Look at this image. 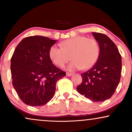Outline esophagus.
<instances>
[{
  "mask_svg": "<svg viewBox=\"0 0 132 132\" xmlns=\"http://www.w3.org/2000/svg\"><path fill=\"white\" fill-rule=\"evenodd\" d=\"M72 75V73H71V72H66V76H71Z\"/></svg>",
  "mask_w": 132,
  "mask_h": 132,
  "instance_id": "1",
  "label": "esophagus"
}]
</instances>
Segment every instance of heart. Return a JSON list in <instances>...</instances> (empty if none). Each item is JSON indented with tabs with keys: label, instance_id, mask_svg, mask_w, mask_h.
I'll return each instance as SVG.
<instances>
[{
	"label": "heart",
	"instance_id": "heart-1",
	"mask_svg": "<svg viewBox=\"0 0 132 132\" xmlns=\"http://www.w3.org/2000/svg\"><path fill=\"white\" fill-rule=\"evenodd\" d=\"M61 48L53 45L48 51L50 59L56 66L63 68L68 66L70 71L89 69L95 64L100 54V46L94 38L84 36H77L63 41L60 44Z\"/></svg>",
	"mask_w": 132,
	"mask_h": 132
}]
</instances>
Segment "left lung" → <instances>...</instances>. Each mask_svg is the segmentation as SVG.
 <instances>
[{"mask_svg":"<svg viewBox=\"0 0 132 132\" xmlns=\"http://www.w3.org/2000/svg\"><path fill=\"white\" fill-rule=\"evenodd\" d=\"M100 46L99 58L89 70L81 74L82 81L76 87L80 94L94 102L112 96L120 79L122 57L116 44L105 35L92 32Z\"/></svg>","mask_w":132,"mask_h":132,"instance_id":"1","label":"left lung"}]
</instances>
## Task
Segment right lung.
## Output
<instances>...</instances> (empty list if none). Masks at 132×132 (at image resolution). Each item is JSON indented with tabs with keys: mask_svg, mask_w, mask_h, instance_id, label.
Masks as SVG:
<instances>
[{
	"mask_svg": "<svg viewBox=\"0 0 132 132\" xmlns=\"http://www.w3.org/2000/svg\"><path fill=\"white\" fill-rule=\"evenodd\" d=\"M56 40L42 36L23 38L11 57L13 87L22 101L31 106H42L54 96L56 84L66 72L54 66L48 56Z\"/></svg>",
	"mask_w": 132,
	"mask_h": 132,
	"instance_id": "obj_1",
	"label": "right lung"
}]
</instances>
